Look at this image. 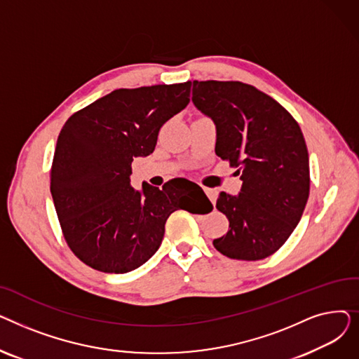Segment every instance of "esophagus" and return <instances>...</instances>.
<instances>
[{
	"mask_svg": "<svg viewBox=\"0 0 359 359\" xmlns=\"http://www.w3.org/2000/svg\"><path fill=\"white\" fill-rule=\"evenodd\" d=\"M205 194H206V196L210 198V201L212 202V203H215V201H217V191L215 189H211V187H205Z\"/></svg>",
	"mask_w": 359,
	"mask_h": 359,
	"instance_id": "esophagus-1",
	"label": "esophagus"
}]
</instances>
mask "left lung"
<instances>
[{"label": "left lung", "mask_w": 359, "mask_h": 359, "mask_svg": "<svg viewBox=\"0 0 359 359\" xmlns=\"http://www.w3.org/2000/svg\"><path fill=\"white\" fill-rule=\"evenodd\" d=\"M192 102L217 126L215 154L238 167L243 180L237 196L217 199L230 225L214 248L230 259H265L288 240L309 199L303 132L285 107L240 81L195 80Z\"/></svg>", "instance_id": "left-lung-1"}]
</instances>
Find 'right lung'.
Here are the masks:
<instances>
[{
  "instance_id": "right-lung-1",
  "label": "right lung",
  "mask_w": 359,
  "mask_h": 359,
  "mask_svg": "<svg viewBox=\"0 0 359 359\" xmlns=\"http://www.w3.org/2000/svg\"><path fill=\"white\" fill-rule=\"evenodd\" d=\"M191 81L119 88L75 111L56 141L50 194L65 241L104 273L140 268L161 244L170 214L184 210L173 186H130L132 161L153 153L160 128L191 102ZM206 212L212 203L195 186Z\"/></svg>"
}]
</instances>
